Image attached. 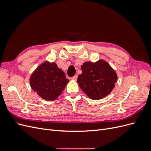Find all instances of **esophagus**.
I'll list each match as a JSON object with an SVG mask.
<instances>
[{
	"instance_id": "esophagus-1",
	"label": "esophagus",
	"mask_w": 151,
	"mask_h": 151,
	"mask_svg": "<svg viewBox=\"0 0 151 151\" xmlns=\"http://www.w3.org/2000/svg\"><path fill=\"white\" fill-rule=\"evenodd\" d=\"M71 79L72 80H74V81H77V76H74V77H72Z\"/></svg>"
}]
</instances>
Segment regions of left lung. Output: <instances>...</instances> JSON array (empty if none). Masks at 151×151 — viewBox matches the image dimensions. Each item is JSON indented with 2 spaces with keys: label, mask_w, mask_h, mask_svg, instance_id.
Returning a JSON list of instances; mask_svg holds the SVG:
<instances>
[{
  "label": "left lung",
  "mask_w": 151,
  "mask_h": 151,
  "mask_svg": "<svg viewBox=\"0 0 151 151\" xmlns=\"http://www.w3.org/2000/svg\"><path fill=\"white\" fill-rule=\"evenodd\" d=\"M82 74L77 83L88 96L94 100L101 99L111 93L118 76L115 70L103 60L86 62L81 65Z\"/></svg>",
  "instance_id": "8db88e82"
}]
</instances>
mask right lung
Here are the masks:
<instances>
[{
  "mask_svg": "<svg viewBox=\"0 0 151 151\" xmlns=\"http://www.w3.org/2000/svg\"><path fill=\"white\" fill-rule=\"evenodd\" d=\"M69 80L56 63L45 60L32 73L29 77L31 88L47 101H54L60 96Z\"/></svg>",
  "mask_w": 151,
  "mask_h": 151,
  "instance_id": "obj_1",
  "label": "right lung"
}]
</instances>
